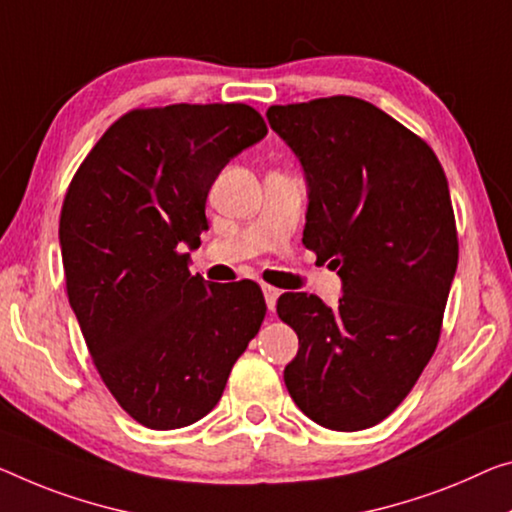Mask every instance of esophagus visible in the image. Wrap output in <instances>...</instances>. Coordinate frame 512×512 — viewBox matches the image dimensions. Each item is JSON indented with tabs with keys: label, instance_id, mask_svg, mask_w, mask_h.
Returning a JSON list of instances; mask_svg holds the SVG:
<instances>
[{
	"label": "esophagus",
	"instance_id": "34e87169",
	"mask_svg": "<svg viewBox=\"0 0 512 512\" xmlns=\"http://www.w3.org/2000/svg\"><path fill=\"white\" fill-rule=\"evenodd\" d=\"M263 295H265V304H267V309L274 311V306H277V300H279L281 290H279V288H274V286H267V283H263Z\"/></svg>",
	"mask_w": 512,
	"mask_h": 512
}]
</instances>
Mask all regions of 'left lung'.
Returning a JSON list of instances; mask_svg holds the SVG:
<instances>
[{
	"label": "left lung",
	"instance_id": "left-lung-1",
	"mask_svg": "<svg viewBox=\"0 0 512 512\" xmlns=\"http://www.w3.org/2000/svg\"><path fill=\"white\" fill-rule=\"evenodd\" d=\"M265 116L302 164V242L343 283L334 309L316 295L279 297V318L300 338L283 380L320 426L371 428L403 403L439 341L458 267L444 169L366 100L272 105Z\"/></svg>",
	"mask_w": 512,
	"mask_h": 512
}]
</instances>
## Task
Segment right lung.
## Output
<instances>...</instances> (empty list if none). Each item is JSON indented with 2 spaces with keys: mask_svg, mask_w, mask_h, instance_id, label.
<instances>
[{
  "mask_svg": "<svg viewBox=\"0 0 512 512\" xmlns=\"http://www.w3.org/2000/svg\"><path fill=\"white\" fill-rule=\"evenodd\" d=\"M267 135L254 107L135 109L70 183L59 219L68 300L102 382L141 426L185 428L222 398L265 318L254 281L192 277L206 199L235 155Z\"/></svg>",
  "mask_w": 512,
  "mask_h": 512,
  "instance_id": "add662e5",
  "label": "right lung"
}]
</instances>
